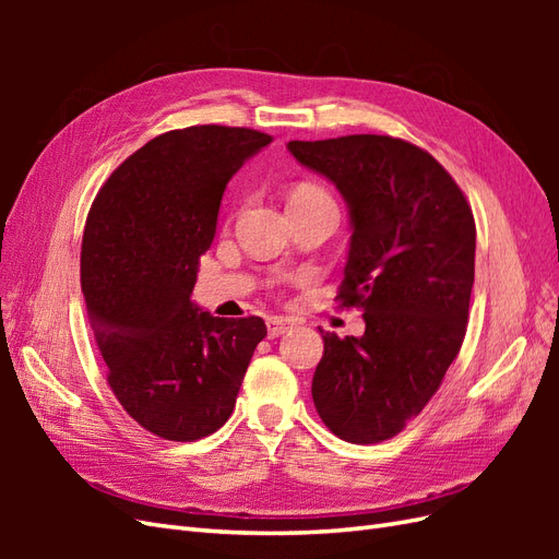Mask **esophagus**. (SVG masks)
I'll list each match as a JSON object with an SVG mask.
<instances>
[{"instance_id":"1","label":"esophagus","mask_w":559,"mask_h":559,"mask_svg":"<svg viewBox=\"0 0 559 559\" xmlns=\"http://www.w3.org/2000/svg\"><path fill=\"white\" fill-rule=\"evenodd\" d=\"M267 333L277 337V335H284L286 331H292L296 326V321L289 319V317H267Z\"/></svg>"}]
</instances>
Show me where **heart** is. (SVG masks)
<instances>
[{
    "mask_svg": "<svg viewBox=\"0 0 559 559\" xmlns=\"http://www.w3.org/2000/svg\"><path fill=\"white\" fill-rule=\"evenodd\" d=\"M308 200H331L324 189H319L314 183H300L292 191L289 195V205L292 202H308Z\"/></svg>",
    "mask_w": 559,
    "mask_h": 559,
    "instance_id": "heart-1",
    "label": "heart"
}]
</instances>
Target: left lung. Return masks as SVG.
Returning a JSON list of instances; mask_svg holds the SVG:
<instances>
[{
    "label": "left lung",
    "mask_w": 559,
    "mask_h": 559,
    "mask_svg": "<svg viewBox=\"0 0 559 559\" xmlns=\"http://www.w3.org/2000/svg\"><path fill=\"white\" fill-rule=\"evenodd\" d=\"M331 179L352 216L341 308H359L361 337H324L312 378L321 421L347 443L394 438L441 386L466 335L476 222L464 191L429 151L389 134L289 142Z\"/></svg>",
    "instance_id": "left-lung-1"
}]
</instances>
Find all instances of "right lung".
Wrapping results in <instances>:
<instances>
[{"mask_svg":"<svg viewBox=\"0 0 559 559\" xmlns=\"http://www.w3.org/2000/svg\"><path fill=\"white\" fill-rule=\"evenodd\" d=\"M273 138L251 128L163 132L116 167L95 195L81 245V289L123 411L165 441L226 425L261 317L224 319L191 302L230 177Z\"/></svg>","mask_w":559,"mask_h":559,"instance_id":"add662e5","label":"right lung"}]
</instances>
